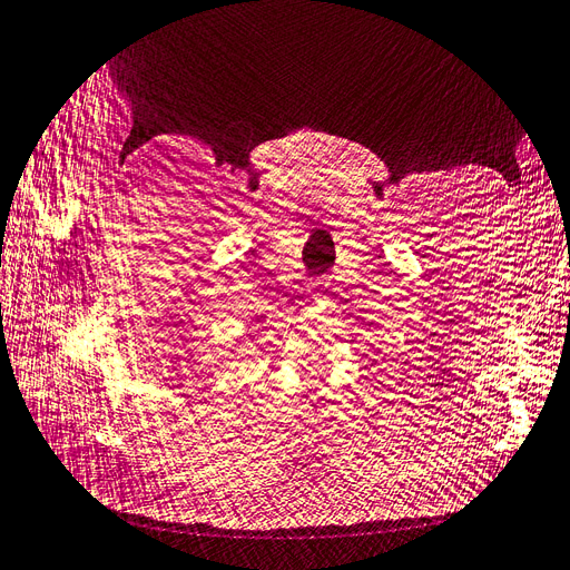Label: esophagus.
<instances>
[{
	"label": "esophagus",
	"instance_id": "34e87169",
	"mask_svg": "<svg viewBox=\"0 0 570 570\" xmlns=\"http://www.w3.org/2000/svg\"><path fill=\"white\" fill-rule=\"evenodd\" d=\"M317 296H320V294H317Z\"/></svg>",
	"mask_w": 570,
	"mask_h": 570
}]
</instances>
